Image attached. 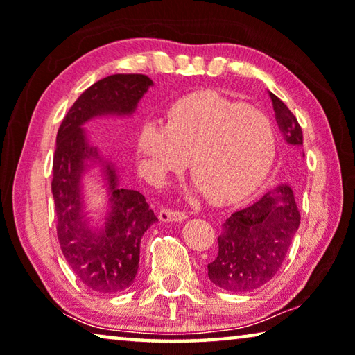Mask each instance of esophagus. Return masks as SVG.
Listing matches in <instances>:
<instances>
[{
	"instance_id": "1",
	"label": "esophagus",
	"mask_w": 355,
	"mask_h": 355,
	"mask_svg": "<svg viewBox=\"0 0 355 355\" xmlns=\"http://www.w3.org/2000/svg\"><path fill=\"white\" fill-rule=\"evenodd\" d=\"M160 220L162 222H182L187 219V214L181 211H171V209H162L160 211Z\"/></svg>"
}]
</instances>
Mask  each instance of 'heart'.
Here are the masks:
<instances>
[{"label": "heart", "mask_w": 355, "mask_h": 355, "mask_svg": "<svg viewBox=\"0 0 355 355\" xmlns=\"http://www.w3.org/2000/svg\"><path fill=\"white\" fill-rule=\"evenodd\" d=\"M276 149L271 119L216 92H200L178 101L168 122H146L136 150L144 174L160 181L189 160L193 195L214 205L233 203L257 187Z\"/></svg>", "instance_id": "heart-1"}]
</instances>
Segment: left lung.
Wrapping results in <instances>:
<instances>
[{
  "label": "left lung",
  "mask_w": 355,
  "mask_h": 355,
  "mask_svg": "<svg viewBox=\"0 0 355 355\" xmlns=\"http://www.w3.org/2000/svg\"><path fill=\"white\" fill-rule=\"evenodd\" d=\"M270 96L286 143L302 150L303 133L295 116L276 95ZM298 225L300 211L292 187L276 185L222 223L219 254L208 263L209 281L234 293L266 284L279 271Z\"/></svg>",
  "instance_id": "obj_1"
}]
</instances>
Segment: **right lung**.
I'll list each match as a JSON object with an SVG mask.
<instances>
[{"instance_id": "right-lung-1", "label": "right lung", "mask_w": 355, "mask_h": 355, "mask_svg": "<svg viewBox=\"0 0 355 355\" xmlns=\"http://www.w3.org/2000/svg\"><path fill=\"white\" fill-rule=\"evenodd\" d=\"M154 83L144 74H112L80 95L57 133L52 195L60 248L92 291L116 293L135 282L144 233L157 219L143 193L123 189L117 166L90 143L84 125L98 117H130ZM94 173L108 196L100 218L88 211L85 178Z\"/></svg>"}]
</instances>
